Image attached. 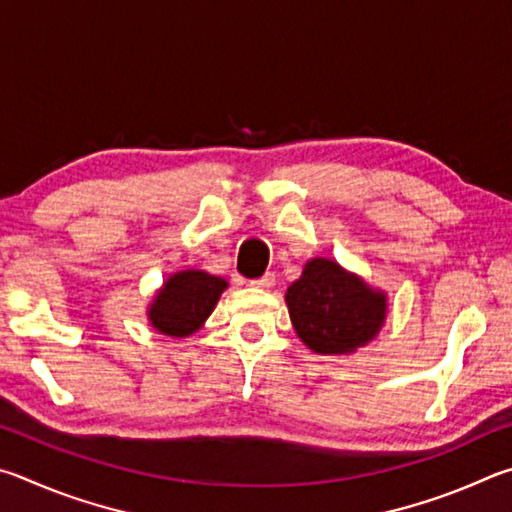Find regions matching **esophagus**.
<instances>
[{
    "instance_id": "1",
    "label": "esophagus",
    "mask_w": 512,
    "mask_h": 512,
    "mask_svg": "<svg viewBox=\"0 0 512 512\" xmlns=\"http://www.w3.org/2000/svg\"><path fill=\"white\" fill-rule=\"evenodd\" d=\"M274 281H276V276L272 272H267V274L261 276V279L249 281V285H251V288H258V290H270L272 285H274Z\"/></svg>"
}]
</instances>
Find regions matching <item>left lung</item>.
Wrapping results in <instances>:
<instances>
[{"label": "left lung", "instance_id": "1", "mask_svg": "<svg viewBox=\"0 0 512 512\" xmlns=\"http://www.w3.org/2000/svg\"><path fill=\"white\" fill-rule=\"evenodd\" d=\"M292 326L310 351L351 355L378 337L387 319V294L330 258H312L288 294Z\"/></svg>", "mask_w": 512, "mask_h": 512}]
</instances>
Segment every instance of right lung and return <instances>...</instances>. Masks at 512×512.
<instances>
[{
    "label": "right lung",
    "instance_id": "1",
    "mask_svg": "<svg viewBox=\"0 0 512 512\" xmlns=\"http://www.w3.org/2000/svg\"><path fill=\"white\" fill-rule=\"evenodd\" d=\"M227 288L229 283L222 276L204 270L175 272L148 306L150 326L168 337L193 335L204 326Z\"/></svg>",
    "mask_w": 512,
    "mask_h": 512
}]
</instances>
